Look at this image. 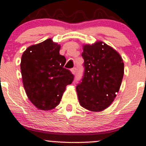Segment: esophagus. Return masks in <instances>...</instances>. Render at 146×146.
<instances>
[{
	"label": "esophagus",
	"mask_w": 146,
	"mask_h": 146,
	"mask_svg": "<svg viewBox=\"0 0 146 146\" xmlns=\"http://www.w3.org/2000/svg\"><path fill=\"white\" fill-rule=\"evenodd\" d=\"M71 72H72V73H73V74H74V75L76 74L77 68H76V67H74V68H72V69H71Z\"/></svg>",
	"instance_id": "esophagus-1"
}]
</instances>
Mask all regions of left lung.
Returning a JSON list of instances; mask_svg holds the SVG:
<instances>
[{"label": "left lung", "mask_w": 146, "mask_h": 146, "mask_svg": "<svg viewBox=\"0 0 146 146\" xmlns=\"http://www.w3.org/2000/svg\"><path fill=\"white\" fill-rule=\"evenodd\" d=\"M84 71L76 86L79 102L83 108L100 112L108 108L119 92L124 73L121 57L103 42L83 46Z\"/></svg>", "instance_id": "1"}]
</instances>
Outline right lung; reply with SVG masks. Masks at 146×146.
<instances>
[{"instance_id":"obj_1","label":"right lung","mask_w":146,"mask_h":146,"mask_svg":"<svg viewBox=\"0 0 146 146\" xmlns=\"http://www.w3.org/2000/svg\"><path fill=\"white\" fill-rule=\"evenodd\" d=\"M60 45L47 39L30 46L21 58L23 83L28 98L38 109L49 110L60 104L66 86L74 75L64 68L66 58Z\"/></svg>"}]
</instances>
